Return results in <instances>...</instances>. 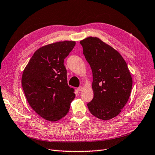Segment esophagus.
<instances>
[{"instance_id": "34e87169", "label": "esophagus", "mask_w": 155, "mask_h": 155, "mask_svg": "<svg viewBox=\"0 0 155 155\" xmlns=\"http://www.w3.org/2000/svg\"><path fill=\"white\" fill-rule=\"evenodd\" d=\"M83 89V87H78V88H77V90H78V91H81Z\"/></svg>"}]
</instances>
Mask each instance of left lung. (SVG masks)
Segmentation results:
<instances>
[{
  "label": "left lung",
  "mask_w": 155,
  "mask_h": 155,
  "mask_svg": "<svg viewBox=\"0 0 155 155\" xmlns=\"http://www.w3.org/2000/svg\"><path fill=\"white\" fill-rule=\"evenodd\" d=\"M80 44L92 71L94 97L88 110L97 118L110 120L129 100L133 85L129 70L118 51L97 37H87Z\"/></svg>",
  "instance_id": "obj_1"
}]
</instances>
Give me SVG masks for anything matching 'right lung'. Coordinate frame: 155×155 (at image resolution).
Listing matches in <instances>:
<instances>
[{
    "label": "right lung",
    "mask_w": 155,
    "mask_h": 155,
    "mask_svg": "<svg viewBox=\"0 0 155 155\" xmlns=\"http://www.w3.org/2000/svg\"><path fill=\"white\" fill-rule=\"evenodd\" d=\"M76 45L64 41L37 50L22 76V86L26 100L34 110L50 121L67 114L75 98L74 89L67 83L64 59Z\"/></svg>",
    "instance_id": "obj_1"
}]
</instances>
